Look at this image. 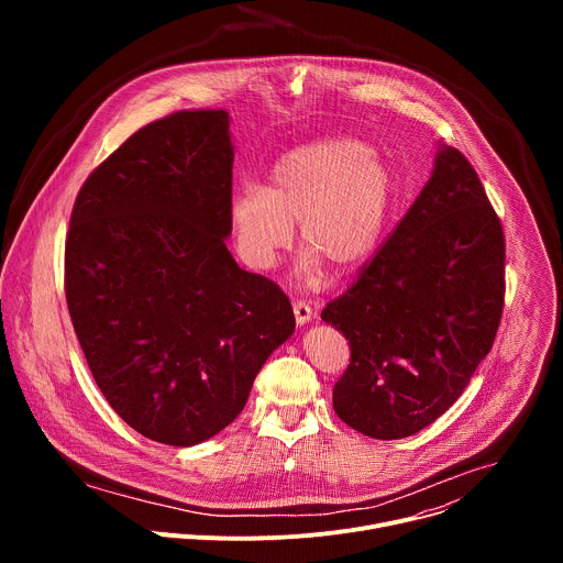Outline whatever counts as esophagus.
<instances>
[{"label":"esophagus","instance_id":"1","mask_svg":"<svg viewBox=\"0 0 563 563\" xmlns=\"http://www.w3.org/2000/svg\"><path fill=\"white\" fill-rule=\"evenodd\" d=\"M294 316H296V323L302 328V325L311 323L313 311H311V307H309L307 302H302V300H296V302H294Z\"/></svg>","mask_w":563,"mask_h":563}]
</instances>
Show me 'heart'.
I'll return each mask as SVG.
<instances>
[{
	"label": "heart",
	"instance_id": "heart-1",
	"mask_svg": "<svg viewBox=\"0 0 563 563\" xmlns=\"http://www.w3.org/2000/svg\"><path fill=\"white\" fill-rule=\"evenodd\" d=\"M394 194L389 165L363 142L300 144L276 159L265 189L250 187L231 198L235 250L252 269L267 272L291 247V224H298L305 280H316L323 263L350 272L376 250Z\"/></svg>",
	"mask_w": 563,
	"mask_h": 563
}]
</instances>
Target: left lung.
Listing matches in <instances>:
<instances>
[{"mask_svg": "<svg viewBox=\"0 0 563 563\" xmlns=\"http://www.w3.org/2000/svg\"><path fill=\"white\" fill-rule=\"evenodd\" d=\"M501 222L463 153L439 144L430 180L356 285L320 318L352 361L334 410L372 439L434 423L493 347L504 311Z\"/></svg>", "mask_w": 563, "mask_h": 563, "instance_id": "1", "label": "left lung"}]
</instances>
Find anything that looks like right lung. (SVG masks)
<instances>
[{
  "instance_id": "1",
  "label": "right lung",
  "mask_w": 563,
  "mask_h": 563,
  "mask_svg": "<svg viewBox=\"0 0 563 563\" xmlns=\"http://www.w3.org/2000/svg\"><path fill=\"white\" fill-rule=\"evenodd\" d=\"M227 111H180L133 133L79 189L66 302L109 406L142 437L189 448L243 412L296 328L287 296L240 269Z\"/></svg>"
}]
</instances>
